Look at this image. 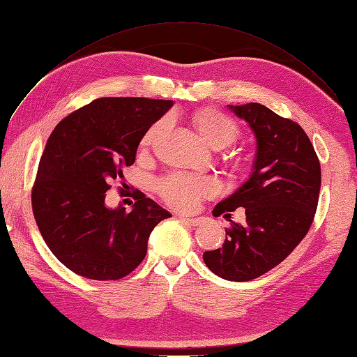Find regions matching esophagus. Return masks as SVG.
<instances>
[{"instance_id":"1","label":"esophagus","mask_w":357,"mask_h":357,"mask_svg":"<svg viewBox=\"0 0 357 357\" xmlns=\"http://www.w3.org/2000/svg\"><path fill=\"white\" fill-rule=\"evenodd\" d=\"M182 222L184 223H187V225H190V226H199L200 223H202V218L200 217H197V218H185V217H179Z\"/></svg>"}]
</instances>
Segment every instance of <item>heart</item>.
Returning a JSON list of instances; mask_svg holds the SVG:
<instances>
[{
  "label": "heart",
  "instance_id": "obj_1",
  "mask_svg": "<svg viewBox=\"0 0 357 357\" xmlns=\"http://www.w3.org/2000/svg\"><path fill=\"white\" fill-rule=\"evenodd\" d=\"M195 125L204 139L220 148L238 139L240 128L232 119L217 108H204L195 114ZM167 126V119H160L149 126L142 139L143 148H151L161 137ZM157 193L169 206L178 211H190L200 200L213 197L218 193V181L208 175H195V173L173 172L158 179Z\"/></svg>",
  "mask_w": 357,
  "mask_h": 357
}]
</instances>
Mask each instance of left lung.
Returning <instances> with one entry per match:
<instances>
[{
	"mask_svg": "<svg viewBox=\"0 0 357 357\" xmlns=\"http://www.w3.org/2000/svg\"><path fill=\"white\" fill-rule=\"evenodd\" d=\"M229 108L250 125L258 152L249 181L213 211L229 218L243 206L245 225L232 222L223 248L205 252L204 261L217 276L245 282L279 266L306 236L317 211L321 167L294 121L257 102Z\"/></svg>",
	"mask_w": 357,
	"mask_h": 357,
	"instance_id": "1",
	"label": "left lung"
}]
</instances>
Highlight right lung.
I'll use <instances>...</instances> for the list:
<instances>
[{
    "label": "right lung",
    "instance_id": "add662e5",
    "mask_svg": "<svg viewBox=\"0 0 357 357\" xmlns=\"http://www.w3.org/2000/svg\"><path fill=\"white\" fill-rule=\"evenodd\" d=\"M166 99L98 98L54 128L31 190L33 214L63 266L93 280H117L140 266L152 229L170 213L139 193L131 213L105 206Z\"/></svg>",
    "mask_w": 357,
    "mask_h": 357
}]
</instances>
